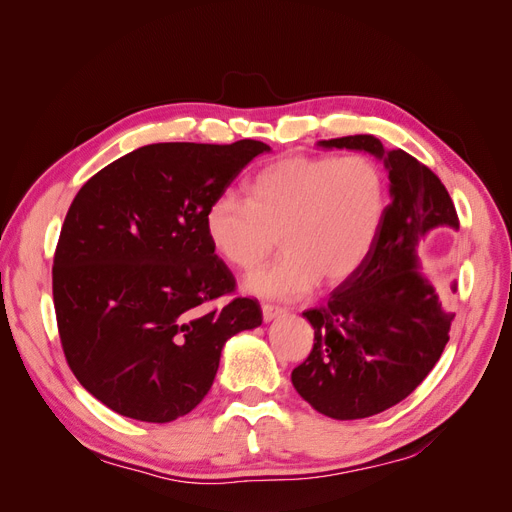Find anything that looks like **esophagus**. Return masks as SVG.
Segmentation results:
<instances>
[{
  "label": "esophagus",
  "instance_id": "obj_1",
  "mask_svg": "<svg viewBox=\"0 0 512 512\" xmlns=\"http://www.w3.org/2000/svg\"><path fill=\"white\" fill-rule=\"evenodd\" d=\"M284 312H286V307H282V305L262 303V318H265L267 322H269V320H273V318H277V316H282Z\"/></svg>",
  "mask_w": 512,
  "mask_h": 512
}]
</instances>
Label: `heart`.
<instances>
[{"label":"heart","mask_w":512,"mask_h":512,"mask_svg":"<svg viewBox=\"0 0 512 512\" xmlns=\"http://www.w3.org/2000/svg\"><path fill=\"white\" fill-rule=\"evenodd\" d=\"M386 203L376 160L352 156H286L265 166L247 198L224 192L205 211V235L222 260L254 271L277 247L286 254L247 280L265 297L290 299L320 280L339 284L369 256Z\"/></svg>","instance_id":"b5f03b06"}]
</instances>
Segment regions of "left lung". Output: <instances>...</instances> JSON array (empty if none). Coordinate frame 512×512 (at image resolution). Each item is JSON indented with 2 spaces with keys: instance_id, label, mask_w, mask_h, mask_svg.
Returning a JSON list of instances; mask_svg holds the SVG:
<instances>
[{
  "instance_id": "left-lung-1",
  "label": "left lung",
  "mask_w": 512,
  "mask_h": 512,
  "mask_svg": "<svg viewBox=\"0 0 512 512\" xmlns=\"http://www.w3.org/2000/svg\"><path fill=\"white\" fill-rule=\"evenodd\" d=\"M320 145L374 153L391 179L393 200L369 256L327 303L303 314L314 327V348L290 376L314 410L354 421L399 404L438 363L453 314L418 273L414 247L433 228H459V218L440 177L404 149L384 151L371 134Z\"/></svg>"
}]
</instances>
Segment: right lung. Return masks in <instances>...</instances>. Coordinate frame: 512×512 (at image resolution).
Instances as JSON below:
<instances>
[{
	"label": "right lung",
	"mask_w": 512,
	"mask_h": 512,
	"mask_svg": "<svg viewBox=\"0 0 512 512\" xmlns=\"http://www.w3.org/2000/svg\"><path fill=\"white\" fill-rule=\"evenodd\" d=\"M269 145L156 143L104 166L74 196L53 258L66 361L121 416L170 423L218 374L226 339L262 322L205 235V211Z\"/></svg>",
	"instance_id": "1"
}]
</instances>
